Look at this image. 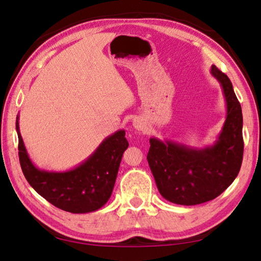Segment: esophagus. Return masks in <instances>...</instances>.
<instances>
[{
    "mask_svg": "<svg viewBox=\"0 0 261 261\" xmlns=\"http://www.w3.org/2000/svg\"><path fill=\"white\" fill-rule=\"evenodd\" d=\"M134 126L136 127V129L141 130V131H143V130L145 129L144 123H143V121L140 120V118H135V121H134Z\"/></svg>",
    "mask_w": 261,
    "mask_h": 261,
    "instance_id": "34e87169",
    "label": "esophagus"
}]
</instances>
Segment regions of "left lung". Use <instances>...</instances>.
Returning a JSON list of instances; mask_svg holds the SVG:
<instances>
[{
	"label": "left lung",
	"instance_id": "8db88e82",
	"mask_svg": "<svg viewBox=\"0 0 261 261\" xmlns=\"http://www.w3.org/2000/svg\"><path fill=\"white\" fill-rule=\"evenodd\" d=\"M211 73L222 86L227 118L214 145L191 148L174 141L149 139L147 161L159 192L178 205H198L215 199L240 173L244 141L241 103L227 74L212 65Z\"/></svg>",
	"mask_w": 261,
	"mask_h": 261
}]
</instances>
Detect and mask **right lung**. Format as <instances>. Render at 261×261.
Returning a JSON list of instances; mask_svg holds the SVG:
<instances>
[{
	"instance_id": "right-lung-1",
	"label": "right lung",
	"mask_w": 261,
	"mask_h": 261,
	"mask_svg": "<svg viewBox=\"0 0 261 261\" xmlns=\"http://www.w3.org/2000/svg\"><path fill=\"white\" fill-rule=\"evenodd\" d=\"M21 170L31 187L57 208L88 213L102 207L112 196L122 155L129 146L125 131L106 138L95 152L78 167L63 173L40 170L30 160L16 121Z\"/></svg>"
}]
</instances>
